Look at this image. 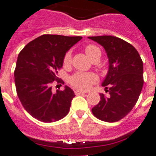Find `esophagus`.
<instances>
[{"instance_id":"1","label":"esophagus","mask_w":156,"mask_h":156,"mask_svg":"<svg viewBox=\"0 0 156 156\" xmlns=\"http://www.w3.org/2000/svg\"><path fill=\"white\" fill-rule=\"evenodd\" d=\"M74 94H75L76 95H80V94H86V92H85V91H81V90H76L75 91H74Z\"/></svg>"}]
</instances>
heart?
I'll return each instance as SVG.
<instances>
[{"instance_id":"b5f03b06","label":"heart","mask_w":156,"mask_h":156,"mask_svg":"<svg viewBox=\"0 0 156 156\" xmlns=\"http://www.w3.org/2000/svg\"><path fill=\"white\" fill-rule=\"evenodd\" d=\"M85 52L91 61L98 55H101V51L96 46L88 45L85 48ZM71 62V53L70 51L65 55L63 58L64 65H69ZM97 81V76L93 73H76L70 78V82L72 86L79 90H86Z\"/></svg>"}]
</instances>
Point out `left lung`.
<instances>
[{"label": "left lung", "instance_id": "8db88e82", "mask_svg": "<svg viewBox=\"0 0 156 156\" xmlns=\"http://www.w3.org/2000/svg\"><path fill=\"white\" fill-rule=\"evenodd\" d=\"M88 38L102 46L108 58V73L101 84L108 95L100 94L101 101L92 112L99 120L116 122L130 112L140 97L144 85L143 61L136 49L120 38Z\"/></svg>", "mask_w": 156, "mask_h": 156}]
</instances>
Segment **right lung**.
Returning a JSON list of instances; mask_svg holds the SVG:
<instances>
[{
  "instance_id": "obj_1",
  "label": "right lung",
  "mask_w": 156,
  "mask_h": 156,
  "mask_svg": "<svg viewBox=\"0 0 156 156\" xmlns=\"http://www.w3.org/2000/svg\"><path fill=\"white\" fill-rule=\"evenodd\" d=\"M82 39L81 36L43 35L23 48L18 55L14 77L18 98L34 118L46 123L66 116L75 94L67 86L52 93L51 84L59 82L58 70L66 52Z\"/></svg>"
}]
</instances>
